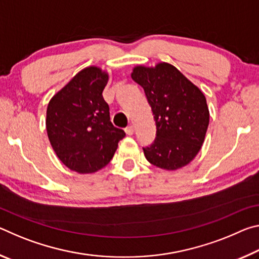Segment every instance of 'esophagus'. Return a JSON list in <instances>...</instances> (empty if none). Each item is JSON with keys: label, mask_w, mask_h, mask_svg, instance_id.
Instances as JSON below:
<instances>
[{"label": "esophagus", "mask_w": 259, "mask_h": 259, "mask_svg": "<svg viewBox=\"0 0 259 259\" xmlns=\"http://www.w3.org/2000/svg\"><path fill=\"white\" fill-rule=\"evenodd\" d=\"M124 130H125V134H126V135L131 136V135H134L135 128H134V125H128V126H126V128H125Z\"/></svg>", "instance_id": "1"}]
</instances>
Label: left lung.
Returning a JSON list of instances; mask_svg holds the SVG:
<instances>
[{"label":"left lung","mask_w":259,"mask_h":259,"mask_svg":"<svg viewBox=\"0 0 259 259\" xmlns=\"http://www.w3.org/2000/svg\"><path fill=\"white\" fill-rule=\"evenodd\" d=\"M133 80L143 87L156 124V137L143 147L157 168L177 170L194 159L204 142L209 109L202 91L168 63L136 66Z\"/></svg>","instance_id":"obj_1"}]
</instances>
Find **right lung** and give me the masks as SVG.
Segmentation results:
<instances>
[{"mask_svg":"<svg viewBox=\"0 0 259 259\" xmlns=\"http://www.w3.org/2000/svg\"><path fill=\"white\" fill-rule=\"evenodd\" d=\"M108 74L90 66L78 72L51 98L47 133L57 156L73 171L93 174L109 163L124 137L109 117L103 91Z\"/></svg>","mask_w":259,"mask_h":259,"instance_id":"obj_1","label":"right lung"}]
</instances>
